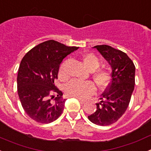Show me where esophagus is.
I'll use <instances>...</instances> for the list:
<instances>
[{"label": "esophagus", "mask_w": 151, "mask_h": 151, "mask_svg": "<svg viewBox=\"0 0 151 151\" xmlns=\"http://www.w3.org/2000/svg\"><path fill=\"white\" fill-rule=\"evenodd\" d=\"M78 101H79V102L81 103L82 104H86V102H87V100L81 99V98H78Z\"/></svg>", "instance_id": "obj_1"}]
</instances>
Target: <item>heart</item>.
I'll use <instances>...</instances> for the list:
<instances>
[{"instance_id":"b5f03b06","label":"heart","mask_w":151,"mask_h":151,"mask_svg":"<svg viewBox=\"0 0 151 151\" xmlns=\"http://www.w3.org/2000/svg\"><path fill=\"white\" fill-rule=\"evenodd\" d=\"M82 61L86 67L92 73L93 79L98 88L105 89L109 86L112 79V75L109 70L105 69H97L101 65L100 60L94 54L88 53L82 56ZM67 61H64L60 66L58 69V77L60 81H66L68 78L66 66ZM96 91V86L91 81L81 82L76 79H73L68 82L65 86V92L69 97L77 98H86L93 94Z\"/></svg>"}]
</instances>
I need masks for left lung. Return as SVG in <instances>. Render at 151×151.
I'll use <instances>...</instances> for the list:
<instances>
[{"label":"left lung","mask_w":151,"mask_h":151,"mask_svg":"<svg viewBox=\"0 0 151 151\" xmlns=\"http://www.w3.org/2000/svg\"><path fill=\"white\" fill-rule=\"evenodd\" d=\"M112 68V79L101 94L97 110L88 116L96 125L105 126L116 122L127 110L134 88L135 66L127 54L109 45L94 46Z\"/></svg>","instance_id":"8db88e82"}]
</instances>
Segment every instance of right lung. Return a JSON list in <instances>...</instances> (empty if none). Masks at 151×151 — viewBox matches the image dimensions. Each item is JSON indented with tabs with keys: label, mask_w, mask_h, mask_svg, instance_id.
Segmentation results:
<instances>
[{
	"label": "right lung",
	"mask_w": 151,
	"mask_h": 151,
	"mask_svg": "<svg viewBox=\"0 0 151 151\" xmlns=\"http://www.w3.org/2000/svg\"><path fill=\"white\" fill-rule=\"evenodd\" d=\"M78 48L49 40L36 45L22 58L17 91L23 110L35 122L50 123L63 113L65 99L55 80L63 60Z\"/></svg>",
	"instance_id": "add662e5"
}]
</instances>
